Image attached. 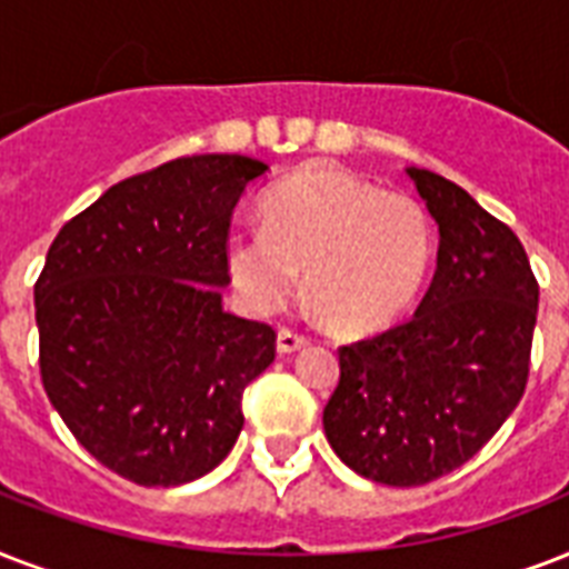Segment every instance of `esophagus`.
<instances>
[{"label":"esophagus","instance_id":"obj_1","mask_svg":"<svg viewBox=\"0 0 569 569\" xmlns=\"http://www.w3.org/2000/svg\"><path fill=\"white\" fill-rule=\"evenodd\" d=\"M303 346H307V337H303V333H298V330H292V328L277 330V351H280V355L301 351Z\"/></svg>","mask_w":569,"mask_h":569}]
</instances>
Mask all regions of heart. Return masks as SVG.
Here are the masks:
<instances>
[{"label": "heart", "mask_w": 569, "mask_h": 569, "mask_svg": "<svg viewBox=\"0 0 569 569\" xmlns=\"http://www.w3.org/2000/svg\"><path fill=\"white\" fill-rule=\"evenodd\" d=\"M431 262L422 206L333 164H303L262 197V227L227 236L223 266L241 303L280 312L307 289L339 330L366 333L398 319Z\"/></svg>", "instance_id": "heart-1"}]
</instances>
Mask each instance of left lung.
<instances>
[{"instance_id":"left-lung-1","label":"left lung","mask_w":569,"mask_h":569,"mask_svg":"<svg viewBox=\"0 0 569 569\" xmlns=\"http://www.w3.org/2000/svg\"><path fill=\"white\" fill-rule=\"evenodd\" d=\"M440 230L413 319L339 348L325 433L357 476L419 487L463 467L529 380L538 280L508 223L440 173L407 168Z\"/></svg>"}]
</instances>
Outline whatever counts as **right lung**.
<instances>
[{
    "label": "right lung",
    "instance_id": "obj_1",
    "mask_svg": "<svg viewBox=\"0 0 569 569\" xmlns=\"http://www.w3.org/2000/svg\"><path fill=\"white\" fill-rule=\"evenodd\" d=\"M266 162L182 156L111 186L58 230L34 283L40 378L111 472L177 487L236 446L277 333L223 310L232 209Z\"/></svg>",
    "mask_w": 569,
    "mask_h": 569
}]
</instances>
